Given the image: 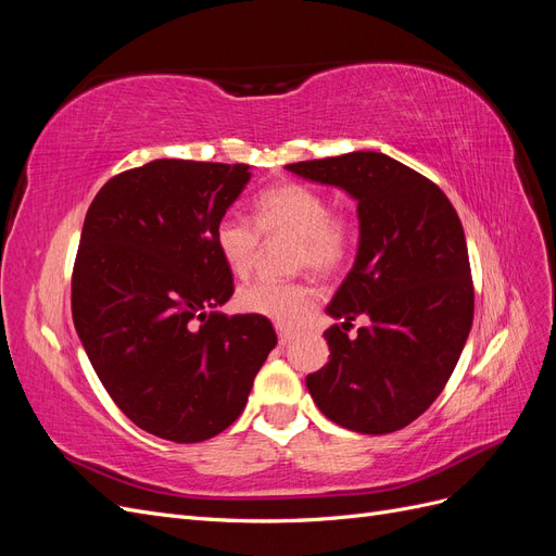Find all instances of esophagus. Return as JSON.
<instances>
[{
  "label": "esophagus",
  "mask_w": 556,
  "mask_h": 556,
  "mask_svg": "<svg viewBox=\"0 0 556 556\" xmlns=\"http://www.w3.org/2000/svg\"><path fill=\"white\" fill-rule=\"evenodd\" d=\"M292 339H294V331H292V329H288V327H278V341H280V345H288V343H292Z\"/></svg>",
  "instance_id": "esophagus-1"
}]
</instances>
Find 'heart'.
Wrapping results in <instances>:
<instances>
[{
  "label": "heart",
  "mask_w": 556,
  "mask_h": 556,
  "mask_svg": "<svg viewBox=\"0 0 556 556\" xmlns=\"http://www.w3.org/2000/svg\"><path fill=\"white\" fill-rule=\"evenodd\" d=\"M252 224L241 215H225L215 225V248L231 274L248 276L257 260L262 237H292V266L327 276L341 268L355 243V217L329 208L323 192L301 182H278L257 194ZM315 304L306 280H255L237 292L243 313L262 315L276 325H296Z\"/></svg>",
  "instance_id": "1"
}]
</instances>
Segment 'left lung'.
Returning <instances> with one entry per match:
<instances>
[{"label": "left lung", "mask_w": 556, "mask_h": 556, "mask_svg": "<svg viewBox=\"0 0 556 556\" xmlns=\"http://www.w3.org/2000/svg\"><path fill=\"white\" fill-rule=\"evenodd\" d=\"M357 199L359 252L327 313L329 362L306 387L331 422L357 433L408 427L439 399L473 325L464 227L427 176L374 150L288 164ZM372 319L348 337L351 319Z\"/></svg>", "instance_id": "obj_1"}]
</instances>
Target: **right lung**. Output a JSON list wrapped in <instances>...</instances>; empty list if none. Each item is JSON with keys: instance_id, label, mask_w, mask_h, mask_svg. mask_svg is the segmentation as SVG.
<instances>
[{"instance_id": "add662e5", "label": "right lung", "mask_w": 556, "mask_h": 556, "mask_svg": "<svg viewBox=\"0 0 556 556\" xmlns=\"http://www.w3.org/2000/svg\"><path fill=\"white\" fill-rule=\"evenodd\" d=\"M248 180V164L155 160L113 176L88 208L74 325L115 406L157 439L225 431L278 343L266 317L215 311L233 294L215 225Z\"/></svg>"}]
</instances>
